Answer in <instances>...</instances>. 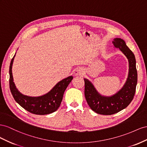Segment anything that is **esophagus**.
I'll return each instance as SVG.
<instances>
[{"label": "esophagus", "instance_id": "34e87169", "mask_svg": "<svg viewBox=\"0 0 147 147\" xmlns=\"http://www.w3.org/2000/svg\"><path fill=\"white\" fill-rule=\"evenodd\" d=\"M75 74L76 75H79V76H82L83 75V71H81V70H78V71H77L76 73H75Z\"/></svg>", "mask_w": 147, "mask_h": 147}]
</instances>
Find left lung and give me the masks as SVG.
Returning a JSON list of instances; mask_svg holds the SVG:
<instances>
[{
	"instance_id": "8db88e82",
	"label": "left lung",
	"mask_w": 147,
	"mask_h": 147,
	"mask_svg": "<svg viewBox=\"0 0 147 147\" xmlns=\"http://www.w3.org/2000/svg\"><path fill=\"white\" fill-rule=\"evenodd\" d=\"M113 44L119 48L129 61V74L124 86L119 92L111 97L100 95L92 82L84 79V94L86 101L92 110L98 114L111 115L126 108L131 103L135 95L137 83V71L134 54L121 38H115Z\"/></svg>"
}]
</instances>
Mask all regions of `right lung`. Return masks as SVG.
Returning <instances> with one entry per match:
<instances>
[{
    "instance_id": "obj_1",
    "label": "right lung",
    "mask_w": 147,
    "mask_h": 147,
    "mask_svg": "<svg viewBox=\"0 0 147 147\" xmlns=\"http://www.w3.org/2000/svg\"><path fill=\"white\" fill-rule=\"evenodd\" d=\"M15 55L11 59L9 68V85L11 93L15 101L28 111L35 115H44L55 112L60 106L64 92L71 80L72 76L63 79L54 86L47 94L40 97H29L18 90L13 82L12 65Z\"/></svg>"
}]
</instances>
